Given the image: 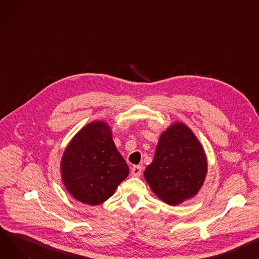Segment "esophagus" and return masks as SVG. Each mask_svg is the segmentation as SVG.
Returning <instances> with one entry per match:
<instances>
[{
    "label": "esophagus",
    "instance_id": "1",
    "mask_svg": "<svg viewBox=\"0 0 259 259\" xmlns=\"http://www.w3.org/2000/svg\"><path fill=\"white\" fill-rule=\"evenodd\" d=\"M142 173V167L140 165H134L131 168V176L132 177H140Z\"/></svg>",
    "mask_w": 259,
    "mask_h": 259
}]
</instances>
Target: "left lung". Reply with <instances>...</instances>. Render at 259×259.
Returning <instances> with one entry per match:
<instances>
[{
    "label": "left lung",
    "instance_id": "left-lung-1",
    "mask_svg": "<svg viewBox=\"0 0 259 259\" xmlns=\"http://www.w3.org/2000/svg\"><path fill=\"white\" fill-rule=\"evenodd\" d=\"M207 157L195 133L181 122L163 131L144 177L152 192L168 205L194 198L207 175Z\"/></svg>",
    "mask_w": 259,
    "mask_h": 259
}]
</instances>
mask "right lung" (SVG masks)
I'll use <instances>...</instances> for the list:
<instances>
[{
  "instance_id": "1",
  "label": "right lung",
  "mask_w": 259,
  "mask_h": 259,
  "mask_svg": "<svg viewBox=\"0 0 259 259\" xmlns=\"http://www.w3.org/2000/svg\"><path fill=\"white\" fill-rule=\"evenodd\" d=\"M61 179L74 199L92 206L109 199L129 175L110 126L94 120L76 133L60 161Z\"/></svg>"
}]
</instances>
